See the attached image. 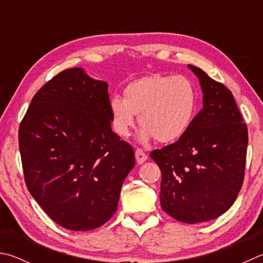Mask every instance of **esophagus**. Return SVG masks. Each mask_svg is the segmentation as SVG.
<instances>
[{"instance_id":"34e87169","label":"esophagus","mask_w":263,"mask_h":263,"mask_svg":"<svg viewBox=\"0 0 263 263\" xmlns=\"http://www.w3.org/2000/svg\"><path fill=\"white\" fill-rule=\"evenodd\" d=\"M135 157L137 164H143L146 159H148V156L142 149H136L135 151Z\"/></svg>"}]
</instances>
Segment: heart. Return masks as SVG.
I'll return each mask as SVG.
<instances>
[{"instance_id": "1", "label": "heart", "mask_w": 263, "mask_h": 263, "mask_svg": "<svg viewBox=\"0 0 263 263\" xmlns=\"http://www.w3.org/2000/svg\"><path fill=\"white\" fill-rule=\"evenodd\" d=\"M197 110V92L190 78L154 73L128 84L109 100L110 121L120 137H127L140 114L141 141L173 143L190 130Z\"/></svg>"}]
</instances>
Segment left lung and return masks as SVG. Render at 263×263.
I'll use <instances>...</instances> for the list:
<instances>
[{
    "mask_svg": "<svg viewBox=\"0 0 263 263\" xmlns=\"http://www.w3.org/2000/svg\"><path fill=\"white\" fill-rule=\"evenodd\" d=\"M203 107L176 143L150 154L162 171L160 204L182 223L217 218L234 203L242 186L248 133L231 91L200 68Z\"/></svg>",
    "mask_w": 263,
    "mask_h": 263,
    "instance_id": "left-lung-1",
    "label": "left lung"
}]
</instances>
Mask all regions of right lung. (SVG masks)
<instances>
[{
	"label": "right lung",
	"mask_w": 263,
	"mask_h": 263,
	"mask_svg": "<svg viewBox=\"0 0 263 263\" xmlns=\"http://www.w3.org/2000/svg\"><path fill=\"white\" fill-rule=\"evenodd\" d=\"M107 82L63 70L36 92L18 140L26 187L55 223L99 228L118 209L134 150L110 128Z\"/></svg>",
	"instance_id": "obj_1"
}]
</instances>
